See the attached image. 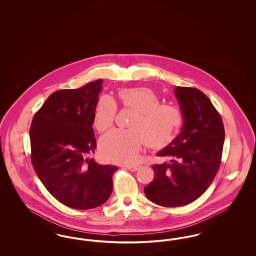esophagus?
Returning a JSON list of instances; mask_svg holds the SVG:
<instances>
[{"mask_svg": "<svg viewBox=\"0 0 256 256\" xmlns=\"http://www.w3.org/2000/svg\"><path fill=\"white\" fill-rule=\"evenodd\" d=\"M124 168L128 169V170H132V172H135L138 169V166L137 165H126Z\"/></svg>", "mask_w": 256, "mask_h": 256, "instance_id": "34e87169", "label": "esophagus"}]
</instances>
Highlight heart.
<instances>
[{
    "mask_svg": "<svg viewBox=\"0 0 256 256\" xmlns=\"http://www.w3.org/2000/svg\"><path fill=\"white\" fill-rule=\"evenodd\" d=\"M124 110L134 114L130 130H113L100 140L102 156L108 160L132 163L145 142L150 148H161L174 140L183 124L182 112L174 106L159 104L158 94L146 87L124 88L118 92ZM117 115L115 102L104 96L94 110V126L98 132L110 128Z\"/></svg>",
    "mask_w": 256,
    "mask_h": 256,
    "instance_id": "obj_1",
    "label": "heart"
}]
</instances>
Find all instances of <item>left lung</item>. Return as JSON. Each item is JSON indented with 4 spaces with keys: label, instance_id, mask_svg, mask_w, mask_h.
<instances>
[{
    "label": "left lung",
    "instance_id": "1",
    "mask_svg": "<svg viewBox=\"0 0 256 256\" xmlns=\"http://www.w3.org/2000/svg\"><path fill=\"white\" fill-rule=\"evenodd\" d=\"M174 94L182 128L158 154L170 162L152 165L154 178L144 188L150 202L165 207L189 204L206 191L219 170L224 141L222 118L204 93L176 86Z\"/></svg>",
    "mask_w": 256,
    "mask_h": 256
}]
</instances>
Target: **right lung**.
Returning <instances> with one entry per match:
<instances>
[{"label": "right lung", "instance_id": "1", "mask_svg": "<svg viewBox=\"0 0 256 256\" xmlns=\"http://www.w3.org/2000/svg\"><path fill=\"white\" fill-rule=\"evenodd\" d=\"M102 80L54 92L32 119V163L46 189L74 209L104 204L118 167L100 165L88 156L97 146L92 124Z\"/></svg>", "mask_w": 256, "mask_h": 256}]
</instances>
